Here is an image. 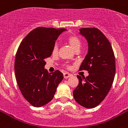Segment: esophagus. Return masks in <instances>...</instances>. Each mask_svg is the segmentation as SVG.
I'll use <instances>...</instances> for the list:
<instances>
[{"label": "esophagus", "instance_id": "obj_1", "mask_svg": "<svg viewBox=\"0 0 128 128\" xmlns=\"http://www.w3.org/2000/svg\"><path fill=\"white\" fill-rule=\"evenodd\" d=\"M70 76H72V74H70L68 73V72H64V78L65 79L68 78Z\"/></svg>", "mask_w": 128, "mask_h": 128}]
</instances>
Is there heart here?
<instances>
[{
	"label": "heart",
	"instance_id": "1",
	"mask_svg": "<svg viewBox=\"0 0 128 128\" xmlns=\"http://www.w3.org/2000/svg\"><path fill=\"white\" fill-rule=\"evenodd\" d=\"M68 42L69 43L70 45L72 46V48L74 50H76L78 49H80L81 46V40L79 39L78 37H77L76 35H71L67 37ZM58 52V45L55 44L52 47V53L56 54Z\"/></svg>",
	"mask_w": 128,
	"mask_h": 128
}]
</instances>
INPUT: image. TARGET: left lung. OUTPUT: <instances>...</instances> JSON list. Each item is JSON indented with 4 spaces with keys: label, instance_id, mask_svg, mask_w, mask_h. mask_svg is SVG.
Here are the masks:
<instances>
[{
    "label": "left lung",
    "instance_id": "1",
    "mask_svg": "<svg viewBox=\"0 0 128 128\" xmlns=\"http://www.w3.org/2000/svg\"><path fill=\"white\" fill-rule=\"evenodd\" d=\"M80 34L88 42V52L80 70H87L89 76H78L79 84L74 90V98L81 106L96 107L108 93L116 72L114 54L110 43L100 30L95 28H81Z\"/></svg>",
    "mask_w": 128,
    "mask_h": 128
}]
</instances>
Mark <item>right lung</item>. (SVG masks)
Returning <instances> with one entry per match:
<instances>
[{
	"label": "right lung",
	"instance_id": "1",
	"mask_svg": "<svg viewBox=\"0 0 128 128\" xmlns=\"http://www.w3.org/2000/svg\"><path fill=\"white\" fill-rule=\"evenodd\" d=\"M66 29L35 28L23 39L16 54L14 71L21 93L32 105L40 107L53 98L63 74L48 73L44 59L52 53L56 40Z\"/></svg>",
	"mask_w": 128,
	"mask_h": 128
}]
</instances>
